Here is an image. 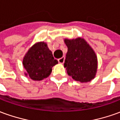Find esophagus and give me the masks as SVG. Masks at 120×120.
Segmentation results:
<instances>
[{
  "instance_id": "1",
  "label": "esophagus",
  "mask_w": 120,
  "mask_h": 120,
  "mask_svg": "<svg viewBox=\"0 0 120 120\" xmlns=\"http://www.w3.org/2000/svg\"><path fill=\"white\" fill-rule=\"evenodd\" d=\"M58 62L60 63V64H64V60H65V57L64 56H62V58H60L58 59Z\"/></svg>"
}]
</instances>
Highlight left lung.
Masks as SVG:
<instances>
[{
  "label": "left lung",
  "instance_id": "1",
  "mask_svg": "<svg viewBox=\"0 0 120 120\" xmlns=\"http://www.w3.org/2000/svg\"><path fill=\"white\" fill-rule=\"evenodd\" d=\"M64 43L68 49L64 63L68 75L80 82H89L95 78L98 58L86 40L81 37L65 38Z\"/></svg>",
  "mask_w": 120,
  "mask_h": 120
}]
</instances>
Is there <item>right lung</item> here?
Returning <instances> with one entry per match:
<instances>
[{
  "instance_id": "1",
  "label": "right lung",
  "mask_w": 120,
  "mask_h": 120,
  "mask_svg": "<svg viewBox=\"0 0 120 120\" xmlns=\"http://www.w3.org/2000/svg\"><path fill=\"white\" fill-rule=\"evenodd\" d=\"M58 64L51 51L44 42L35 43L30 47L22 60L26 76L31 80L40 81L47 78L52 71V68Z\"/></svg>"
}]
</instances>
